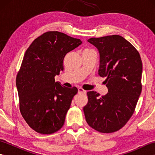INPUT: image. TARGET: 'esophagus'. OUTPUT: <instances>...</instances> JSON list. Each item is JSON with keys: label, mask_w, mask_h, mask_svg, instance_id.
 I'll use <instances>...</instances> for the list:
<instances>
[{"label": "esophagus", "mask_w": 155, "mask_h": 155, "mask_svg": "<svg viewBox=\"0 0 155 155\" xmlns=\"http://www.w3.org/2000/svg\"><path fill=\"white\" fill-rule=\"evenodd\" d=\"M78 94H86V91H85L83 89V88H78Z\"/></svg>", "instance_id": "1"}]
</instances>
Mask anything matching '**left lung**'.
<instances>
[{
  "instance_id": "1",
  "label": "left lung",
  "mask_w": 155,
  "mask_h": 155,
  "mask_svg": "<svg viewBox=\"0 0 155 155\" xmlns=\"http://www.w3.org/2000/svg\"><path fill=\"white\" fill-rule=\"evenodd\" d=\"M88 42L99 52L98 74L106 77L108 93L98 97L97 92H88V103L83 108L85 118L98 132H116L135 110L142 91V61L137 49L121 36L91 38Z\"/></svg>"
}]
</instances>
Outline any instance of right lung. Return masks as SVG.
<instances>
[{
	"label": "right lung",
	"instance_id": "obj_1",
	"mask_svg": "<svg viewBox=\"0 0 155 155\" xmlns=\"http://www.w3.org/2000/svg\"><path fill=\"white\" fill-rule=\"evenodd\" d=\"M80 39L58 31H48L37 38L25 52L16 84L22 117L36 132L50 134L63 126L76 87L55 82L63 71L68 52L81 45Z\"/></svg>",
	"mask_w": 155,
	"mask_h": 155
}]
</instances>
